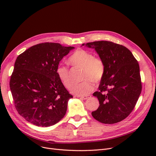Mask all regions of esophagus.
Masks as SVG:
<instances>
[{
  "label": "esophagus",
  "mask_w": 156,
  "mask_h": 156,
  "mask_svg": "<svg viewBox=\"0 0 156 156\" xmlns=\"http://www.w3.org/2000/svg\"><path fill=\"white\" fill-rule=\"evenodd\" d=\"M91 96L90 95H84V96H80V97H81V98H82V99H88V98H89V97H90Z\"/></svg>",
  "instance_id": "obj_1"
}]
</instances>
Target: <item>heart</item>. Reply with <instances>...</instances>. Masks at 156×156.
<instances>
[{"instance_id":"b5f03b06","label":"heart","mask_w":156,"mask_h":156,"mask_svg":"<svg viewBox=\"0 0 156 156\" xmlns=\"http://www.w3.org/2000/svg\"><path fill=\"white\" fill-rule=\"evenodd\" d=\"M68 63L75 68H81V79L83 81L73 85L70 92L78 96L87 95L94 90V83H99L104 76L105 63L99 56L85 49L79 48L74 52L68 59ZM56 75L66 87L71 85V77L69 68L59 64L55 69Z\"/></svg>"}]
</instances>
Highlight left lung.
Instances as JSON below:
<instances>
[{"label": "left lung", "instance_id": "left-lung-1", "mask_svg": "<svg viewBox=\"0 0 156 156\" xmlns=\"http://www.w3.org/2000/svg\"><path fill=\"white\" fill-rule=\"evenodd\" d=\"M86 46L95 48L105 66L99 90L93 94L100 105L92 115L102 123H116L129 115L141 94L138 62L126 47L109 41L89 42Z\"/></svg>", "mask_w": 156, "mask_h": 156}]
</instances>
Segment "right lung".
<instances>
[{
  "label": "right lung",
  "instance_id": "1",
  "mask_svg": "<svg viewBox=\"0 0 156 156\" xmlns=\"http://www.w3.org/2000/svg\"><path fill=\"white\" fill-rule=\"evenodd\" d=\"M73 48L45 42L30 47L16 59L10 89L16 109L31 124L50 126L65 116L73 95L57 77L55 69Z\"/></svg>",
  "mask_w": 156,
  "mask_h": 156
}]
</instances>
